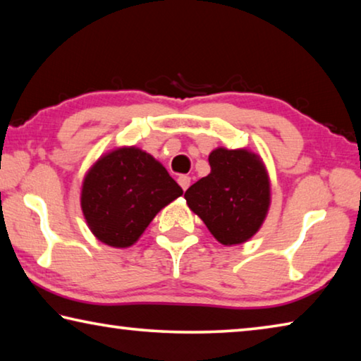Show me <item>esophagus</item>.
<instances>
[{
	"label": "esophagus",
	"instance_id": "obj_1",
	"mask_svg": "<svg viewBox=\"0 0 361 361\" xmlns=\"http://www.w3.org/2000/svg\"><path fill=\"white\" fill-rule=\"evenodd\" d=\"M178 183H180V186L183 188V191H186L189 185H191V178H189L188 175H181V176H178Z\"/></svg>",
	"mask_w": 361,
	"mask_h": 361
}]
</instances>
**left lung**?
I'll return each instance as SVG.
<instances>
[{
    "label": "left lung",
    "instance_id": "obj_1",
    "mask_svg": "<svg viewBox=\"0 0 361 361\" xmlns=\"http://www.w3.org/2000/svg\"><path fill=\"white\" fill-rule=\"evenodd\" d=\"M210 173L185 192L188 207L223 245H239L259 231L271 205V181L262 159L248 149L216 148Z\"/></svg>",
    "mask_w": 361,
    "mask_h": 361
}]
</instances>
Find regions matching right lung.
<instances>
[{"instance_id":"add662e5","label":"right lung","mask_w":361,"mask_h":361,"mask_svg":"<svg viewBox=\"0 0 361 361\" xmlns=\"http://www.w3.org/2000/svg\"><path fill=\"white\" fill-rule=\"evenodd\" d=\"M181 194L161 162L135 146H122L103 154L85 173L81 209L97 239L127 248Z\"/></svg>"}]
</instances>
